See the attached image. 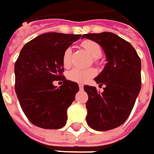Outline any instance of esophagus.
Listing matches in <instances>:
<instances>
[{
    "mask_svg": "<svg viewBox=\"0 0 154 154\" xmlns=\"http://www.w3.org/2000/svg\"><path fill=\"white\" fill-rule=\"evenodd\" d=\"M78 86H79V88H80V89H81V90H82V89H83V88H84V85H78Z\"/></svg>",
    "mask_w": 154,
    "mask_h": 154,
    "instance_id": "esophagus-1",
    "label": "esophagus"
}]
</instances>
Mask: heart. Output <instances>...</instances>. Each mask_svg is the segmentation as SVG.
<instances>
[{
    "label": "heart",
    "instance_id": "heart-1",
    "mask_svg": "<svg viewBox=\"0 0 154 154\" xmlns=\"http://www.w3.org/2000/svg\"><path fill=\"white\" fill-rule=\"evenodd\" d=\"M82 47L85 49L91 57L94 58L96 61L98 57L101 54V47L95 41L92 40H85L82 42ZM71 57H72V50L70 48L65 49L63 54V65L64 68H69L71 65ZM96 74V70L92 68L89 69H79V68H74L71 70H69L67 73V77L69 80L75 82V83H85L88 80H90L91 77H93Z\"/></svg>",
    "mask_w": 154,
    "mask_h": 154
}]
</instances>
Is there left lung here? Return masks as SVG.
Segmentation results:
<instances>
[{
	"label": "left lung",
	"mask_w": 154,
	"mask_h": 154,
	"mask_svg": "<svg viewBox=\"0 0 154 154\" xmlns=\"http://www.w3.org/2000/svg\"><path fill=\"white\" fill-rule=\"evenodd\" d=\"M97 42L103 49L106 64L94 78L104 91L85 85L88 94L86 122L91 129L109 131L129 117L141 88V61L131 43L112 32L84 34L82 38Z\"/></svg>",
	"instance_id": "8db88e82"
}]
</instances>
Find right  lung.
Wrapping results in <instances>:
<instances>
[{"instance_id":"1","label":"right lung","mask_w":154,"mask_h":154,"mask_svg":"<svg viewBox=\"0 0 154 154\" xmlns=\"http://www.w3.org/2000/svg\"><path fill=\"white\" fill-rule=\"evenodd\" d=\"M80 34L48 32L23 46L15 63V90L28 120L42 129H61L67 109L79 91L78 85L63 76V54ZM63 81L57 88L54 81Z\"/></svg>"}]
</instances>
